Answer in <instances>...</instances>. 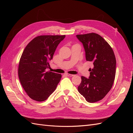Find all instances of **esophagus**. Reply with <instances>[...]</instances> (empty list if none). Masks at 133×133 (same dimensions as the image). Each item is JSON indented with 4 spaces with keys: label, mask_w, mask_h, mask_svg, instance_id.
<instances>
[{
    "label": "esophagus",
    "mask_w": 133,
    "mask_h": 133,
    "mask_svg": "<svg viewBox=\"0 0 133 133\" xmlns=\"http://www.w3.org/2000/svg\"><path fill=\"white\" fill-rule=\"evenodd\" d=\"M65 75L68 76H74V74H68V73L65 74Z\"/></svg>",
    "instance_id": "obj_1"
}]
</instances>
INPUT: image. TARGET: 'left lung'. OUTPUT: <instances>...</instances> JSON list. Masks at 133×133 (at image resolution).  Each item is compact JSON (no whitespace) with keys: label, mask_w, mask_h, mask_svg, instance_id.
<instances>
[{"label":"left lung","mask_w":133,"mask_h":133,"mask_svg":"<svg viewBox=\"0 0 133 133\" xmlns=\"http://www.w3.org/2000/svg\"><path fill=\"white\" fill-rule=\"evenodd\" d=\"M85 51L87 61L93 63L89 78L82 76L78 91L89 103L103 99L112 88L116 73V59L110 45L94 33L76 35Z\"/></svg>","instance_id":"left-lung-1"}]
</instances>
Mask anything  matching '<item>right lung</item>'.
Instances as JSON below:
<instances>
[{"label": "right lung", "instance_id": "add662e5", "mask_svg": "<svg viewBox=\"0 0 133 133\" xmlns=\"http://www.w3.org/2000/svg\"><path fill=\"white\" fill-rule=\"evenodd\" d=\"M65 35H40L28 44L19 60L18 76L27 95L43 102L55 90L62 75L46 71L58 44Z\"/></svg>", "mask_w": 133, "mask_h": 133}]
</instances>
